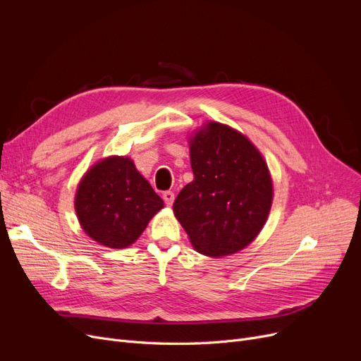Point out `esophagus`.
<instances>
[{
    "label": "esophagus",
    "instance_id": "esophagus-1",
    "mask_svg": "<svg viewBox=\"0 0 361 361\" xmlns=\"http://www.w3.org/2000/svg\"><path fill=\"white\" fill-rule=\"evenodd\" d=\"M162 199H164V202L168 204V206H171L174 203V199H176V196H174V193L171 192V190H168V192H164V195H162Z\"/></svg>",
    "mask_w": 361,
    "mask_h": 361
}]
</instances>
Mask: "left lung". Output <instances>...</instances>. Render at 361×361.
Here are the masks:
<instances>
[{
  "label": "left lung",
  "instance_id": "8db88e82",
  "mask_svg": "<svg viewBox=\"0 0 361 361\" xmlns=\"http://www.w3.org/2000/svg\"><path fill=\"white\" fill-rule=\"evenodd\" d=\"M193 181L174 202V214L193 247L206 256L237 253L263 228L272 181L262 155L241 133L207 123L190 142Z\"/></svg>",
  "mask_w": 361,
  "mask_h": 361
}]
</instances>
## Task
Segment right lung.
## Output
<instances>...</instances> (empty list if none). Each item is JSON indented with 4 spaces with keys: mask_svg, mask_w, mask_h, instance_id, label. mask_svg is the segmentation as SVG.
Instances as JSON below:
<instances>
[{
    "mask_svg": "<svg viewBox=\"0 0 361 361\" xmlns=\"http://www.w3.org/2000/svg\"><path fill=\"white\" fill-rule=\"evenodd\" d=\"M74 206L89 237L106 247L124 249L140 237L164 202L131 159L111 157L87 171Z\"/></svg>",
    "mask_w": 361,
    "mask_h": 361,
    "instance_id": "add662e5",
    "label": "right lung"
}]
</instances>
